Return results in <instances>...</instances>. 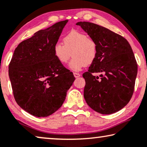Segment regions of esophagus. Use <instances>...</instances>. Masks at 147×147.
<instances>
[{
    "instance_id": "1",
    "label": "esophagus",
    "mask_w": 147,
    "mask_h": 147,
    "mask_svg": "<svg viewBox=\"0 0 147 147\" xmlns=\"http://www.w3.org/2000/svg\"><path fill=\"white\" fill-rule=\"evenodd\" d=\"M74 77H75L76 78L80 77V74H79V73H76V72H74Z\"/></svg>"
}]
</instances>
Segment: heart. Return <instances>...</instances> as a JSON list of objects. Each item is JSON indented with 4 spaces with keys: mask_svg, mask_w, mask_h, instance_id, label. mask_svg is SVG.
Segmentation results:
<instances>
[{
    "mask_svg": "<svg viewBox=\"0 0 147 147\" xmlns=\"http://www.w3.org/2000/svg\"><path fill=\"white\" fill-rule=\"evenodd\" d=\"M63 44L58 42L54 46L53 52L59 63H66L71 56L69 68L74 71H80L87 65L91 64L96 59L98 46L93 38L86 34L72 30L63 38Z\"/></svg>",
    "mask_w": 147,
    "mask_h": 147,
    "instance_id": "obj_1",
    "label": "heart"
}]
</instances>
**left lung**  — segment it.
I'll return each mask as SVG.
<instances>
[{"mask_svg":"<svg viewBox=\"0 0 147 147\" xmlns=\"http://www.w3.org/2000/svg\"><path fill=\"white\" fill-rule=\"evenodd\" d=\"M76 25L98 46L96 59L83 74L86 103L101 114L117 112L131 100L137 78V63L130 44L121 35L99 25L88 22ZM93 73L101 75L95 76Z\"/></svg>","mask_w":147,"mask_h":147,"instance_id":"1","label":"left lung"}]
</instances>
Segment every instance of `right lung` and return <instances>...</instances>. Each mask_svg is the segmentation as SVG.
<instances>
[{
  "instance_id": "add662e5",
  "label": "right lung",
  "mask_w": 147,
  "mask_h": 147,
  "mask_svg": "<svg viewBox=\"0 0 147 147\" xmlns=\"http://www.w3.org/2000/svg\"><path fill=\"white\" fill-rule=\"evenodd\" d=\"M68 20L40 30L14 50L8 75L14 99L22 109L38 117L56 112L65 101L75 78L53 52Z\"/></svg>"
}]
</instances>
